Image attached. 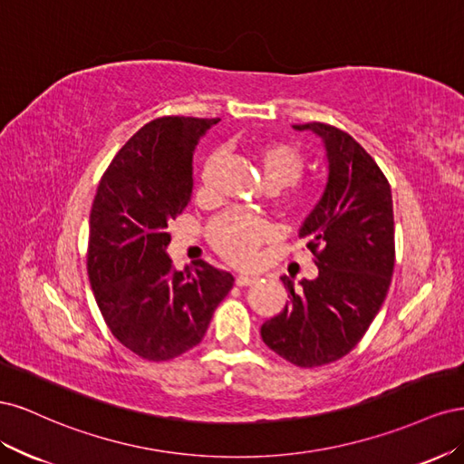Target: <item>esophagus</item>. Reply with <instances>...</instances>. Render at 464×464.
Masks as SVG:
<instances>
[{"mask_svg": "<svg viewBox=\"0 0 464 464\" xmlns=\"http://www.w3.org/2000/svg\"><path fill=\"white\" fill-rule=\"evenodd\" d=\"M257 276H247V275H240V276H236V285L237 286H251V285H256L257 283Z\"/></svg>", "mask_w": 464, "mask_h": 464, "instance_id": "obj_1", "label": "esophagus"}]
</instances>
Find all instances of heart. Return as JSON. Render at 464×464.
I'll return each mask as SVG.
<instances>
[{"label":"heart","instance_id":"b5f03b06","mask_svg":"<svg viewBox=\"0 0 464 464\" xmlns=\"http://www.w3.org/2000/svg\"><path fill=\"white\" fill-rule=\"evenodd\" d=\"M220 150L210 152L201 170V189L210 191L215 186L217 170L220 164ZM256 159L261 170V178L269 189H285L296 181L305 166L304 152L292 143L286 141H271L257 147ZM307 189H296L288 195V203H305ZM266 236L265 222L237 213H227L217 217L208 224L207 237L208 244L213 246L218 254L230 261L232 265H249L256 257V251Z\"/></svg>","mask_w":464,"mask_h":464}]
</instances>
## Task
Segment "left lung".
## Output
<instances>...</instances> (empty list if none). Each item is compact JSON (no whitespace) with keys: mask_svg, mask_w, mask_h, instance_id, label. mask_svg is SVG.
Returning a JSON list of instances; mask_svg holds the SVG:
<instances>
[{"mask_svg":"<svg viewBox=\"0 0 464 464\" xmlns=\"http://www.w3.org/2000/svg\"><path fill=\"white\" fill-rule=\"evenodd\" d=\"M314 131L327 150L329 176L300 237L315 256L317 278L302 290L283 276L290 304L261 325L273 353L300 368L325 366L353 350L382 307L395 266L391 186L382 168L346 131L327 123Z\"/></svg>","mask_w":464,"mask_h":464,"instance_id":"1","label":"left lung"}]
</instances>
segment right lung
<instances>
[{
	"label": "right lung",
	"instance_id": "right-lung-1",
	"mask_svg": "<svg viewBox=\"0 0 464 464\" xmlns=\"http://www.w3.org/2000/svg\"><path fill=\"white\" fill-rule=\"evenodd\" d=\"M218 118L164 116L145 123L98 184L87 271L111 334L133 354L166 362L199 344L234 276L203 259L174 269L168 224L193 191V150Z\"/></svg>",
	"mask_w": 464,
	"mask_h": 464
}]
</instances>
